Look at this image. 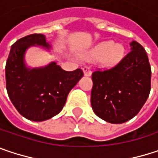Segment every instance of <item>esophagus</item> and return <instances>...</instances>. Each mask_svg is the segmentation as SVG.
Returning <instances> with one entry per match:
<instances>
[{
    "instance_id": "1",
    "label": "esophagus",
    "mask_w": 158,
    "mask_h": 158,
    "mask_svg": "<svg viewBox=\"0 0 158 158\" xmlns=\"http://www.w3.org/2000/svg\"><path fill=\"white\" fill-rule=\"evenodd\" d=\"M83 71H84V75L85 76H90L91 75V69H90V67L89 66H84L83 67Z\"/></svg>"
}]
</instances>
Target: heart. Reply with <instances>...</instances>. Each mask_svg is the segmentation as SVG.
<instances>
[{
  "label": "heart",
  "instance_id": "b5f03b06",
  "mask_svg": "<svg viewBox=\"0 0 158 158\" xmlns=\"http://www.w3.org/2000/svg\"><path fill=\"white\" fill-rule=\"evenodd\" d=\"M123 48L120 44H114L112 41H106L99 44L94 52V56L98 59L105 57L108 62H113L120 58Z\"/></svg>",
  "mask_w": 158,
  "mask_h": 158
}]
</instances>
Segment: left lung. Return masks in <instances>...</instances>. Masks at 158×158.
Wrapping results in <instances>:
<instances>
[{
  "label": "left lung",
  "instance_id": "obj_1",
  "mask_svg": "<svg viewBox=\"0 0 158 158\" xmlns=\"http://www.w3.org/2000/svg\"><path fill=\"white\" fill-rule=\"evenodd\" d=\"M131 51L115 66L92 73L91 106L105 121L121 124L133 118L146 103L151 89L148 54L133 41Z\"/></svg>",
  "mask_w": 158,
  "mask_h": 158
}]
</instances>
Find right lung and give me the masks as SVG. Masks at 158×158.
Wrapping results in <instances>:
<instances>
[{"label": "right lung", "mask_w": 158, "mask_h": 158, "mask_svg": "<svg viewBox=\"0 0 158 158\" xmlns=\"http://www.w3.org/2000/svg\"><path fill=\"white\" fill-rule=\"evenodd\" d=\"M49 48L45 36L31 34L18 40L10 48L5 66L8 96L18 112L32 121H43L59 114L69 91L83 77L77 69L65 71L55 62L40 69H28L24 52L31 45Z\"/></svg>", "instance_id": "add662e5"}]
</instances>
